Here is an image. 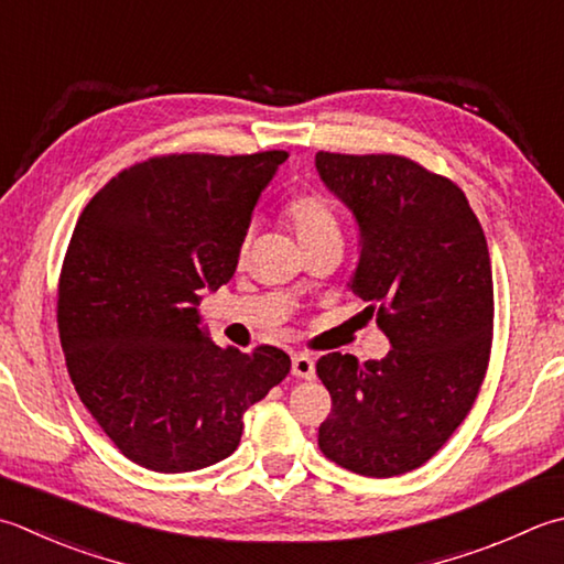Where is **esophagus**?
<instances>
[{
  "label": "esophagus",
  "mask_w": 564,
  "mask_h": 564,
  "mask_svg": "<svg viewBox=\"0 0 564 564\" xmlns=\"http://www.w3.org/2000/svg\"><path fill=\"white\" fill-rule=\"evenodd\" d=\"M291 373L295 379H315V361L307 355H295L291 364Z\"/></svg>",
  "instance_id": "1"
}]
</instances>
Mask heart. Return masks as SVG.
<instances>
[{
	"instance_id": "1",
	"label": "heart",
	"mask_w": 564,
	"mask_h": 564,
	"mask_svg": "<svg viewBox=\"0 0 564 564\" xmlns=\"http://www.w3.org/2000/svg\"><path fill=\"white\" fill-rule=\"evenodd\" d=\"M283 223L291 227L297 245H313L319 239H339V219L333 205L319 195H297L283 207Z\"/></svg>"
}]
</instances>
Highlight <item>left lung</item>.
Instances as JSON below:
<instances>
[{
	"instance_id": "1",
	"label": "left lung",
	"mask_w": 564,
	"mask_h": 564,
	"mask_svg": "<svg viewBox=\"0 0 564 564\" xmlns=\"http://www.w3.org/2000/svg\"><path fill=\"white\" fill-rule=\"evenodd\" d=\"M319 181L359 227L347 289L391 341L359 364L333 351L317 377L333 395L319 425L327 459L395 477L443 447L471 411L491 351L494 283L484 229L459 187L391 153L319 151Z\"/></svg>"
}]
</instances>
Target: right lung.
Segmentation results:
<instances>
[{"label": "right lung", "instance_id": "obj_1", "mask_svg": "<svg viewBox=\"0 0 564 564\" xmlns=\"http://www.w3.org/2000/svg\"><path fill=\"white\" fill-rule=\"evenodd\" d=\"M285 151L181 153L115 175L73 229L58 333L80 401L137 465L195 471L229 457L245 411L291 371L275 347L213 345L197 311L237 271Z\"/></svg>", "mask_w": 564, "mask_h": 564}]
</instances>
